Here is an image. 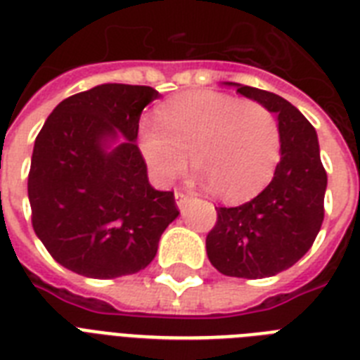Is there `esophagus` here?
Segmentation results:
<instances>
[{
  "instance_id": "1",
  "label": "esophagus",
  "mask_w": 360,
  "mask_h": 360,
  "mask_svg": "<svg viewBox=\"0 0 360 360\" xmlns=\"http://www.w3.org/2000/svg\"><path fill=\"white\" fill-rule=\"evenodd\" d=\"M174 198H176V206L180 210L188 208V204L191 202V197L186 193H180V191H176V193H174Z\"/></svg>"
}]
</instances>
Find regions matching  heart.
Listing matches in <instances>:
<instances>
[{"instance_id":"1","label":"heart","mask_w":360,"mask_h":360,"mask_svg":"<svg viewBox=\"0 0 360 360\" xmlns=\"http://www.w3.org/2000/svg\"><path fill=\"white\" fill-rule=\"evenodd\" d=\"M139 148L160 184L174 180L191 154L198 182L232 202L269 182L281 156V130L262 103L195 91L167 102L158 111V124L141 122Z\"/></svg>"}]
</instances>
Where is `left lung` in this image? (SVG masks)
<instances>
[{"instance_id":"1","label":"left lung","mask_w":360,"mask_h":360,"mask_svg":"<svg viewBox=\"0 0 360 360\" xmlns=\"http://www.w3.org/2000/svg\"><path fill=\"white\" fill-rule=\"evenodd\" d=\"M225 85L277 115L281 160L260 195L234 208H215L217 223L206 238V252L226 277H273L304 257L323 223L327 172L318 134L283 96L241 83Z\"/></svg>"}]
</instances>
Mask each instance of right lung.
Masks as SVG:
<instances>
[{"label":"right lung","mask_w":360,"mask_h":360,"mask_svg":"<svg viewBox=\"0 0 360 360\" xmlns=\"http://www.w3.org/2000/svg\"><path fill=\"white\" fill-rule=\"evenodd\" d=\"M145 85L105 83L63 100L37 135L27 195L33 229L63 267L91 278L145 269L180 212L148 182L137 146Z\"/></svg>","instance_id":"obj_1"}]
</instances>
